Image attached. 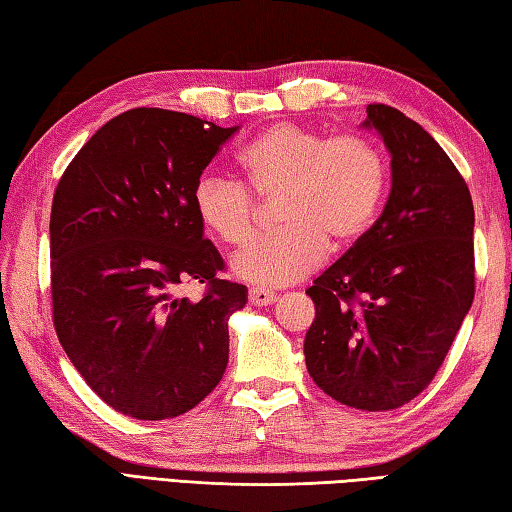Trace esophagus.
Returning <instances> with one entry per match:
<instances>
[{
  "instance_id": "1",
  "label": "esophagus",
  "mask_w": 512,
  "mask_h": 512,
  "mask_svg": "<svg viewBox=\"0 0 512 512\" xmlns=\"http://www.w3.org/2000/svg\"><path fill=\"white\" fill-rule=\"evenodd\" d=\"M248 301L253 303V306H270V303L277 301V292L253 286L248 290Z\"/></svg>"
}]
</instances>
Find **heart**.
<instances>
[{
    "label": "heart",
    "instance_id": "1",
    "mask_svg": "<svg viewBox=\"0 0 512 512\" xmlns=\"http://www.w3.org/2000/svg\"><path fill=\"white\" fill-rule=\"evenodd\" d=\"M237 162L257 198L279 195L281 231L255 239L231 259L233 273L253 284H290L323 264L328 244H356L376 222L387 193L383 154L354 134L328 138L279 123L239 151ZM249 192L242 182L202 173L191 200L204 231L222 244H242L257 217Z\"/></svg>",
    "mask_w": 512,
    "mask_h": 512
}]
</instances>
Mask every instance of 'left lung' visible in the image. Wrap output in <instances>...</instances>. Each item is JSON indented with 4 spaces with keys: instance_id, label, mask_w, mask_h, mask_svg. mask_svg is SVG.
<instances>
[{
    "instance_id": "obj_1",
    "label": "left lung",
    "mask_w": 512,
    "mask_h": 512,
    "mask_svg": "<svg viewBox=\"0 0 512 512\" xmlns=\"http://www.w3.org/2000/svg\"><path fill=\"white\" fill-rule=\"evenodd\" d=\"M391 156V191L367 235L306 290L314 321L306 367L347 407L389 411L440 369L475 295L473 200L429 132L394 107L367 105Z\"/></svg>"
}]
</instances>
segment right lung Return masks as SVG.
Returning a JSON list of instances; mask_svg holds the SVG:
<instances>
[{
  "instance_id": "right-lung-1",
  "label": "right lung",
  "mask_w": 512,
  "mask_h": 512,
  "mask_svg": "<svg viewBox=\"0 0 512 512\" xmlns=\"http://www.w3.org/2000/svg\"><path fill=\"white\" fill-rule=\"evenodd\" d=\"M237 127L136 107L65 169L50 213L52 321L96 396L136 420L193 409L222 380L228 317L248 290L220 279L193 184ZM187 280L202 300L178 298Z\"/></svg>"
}]
</instances>
